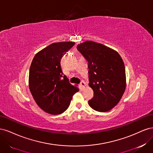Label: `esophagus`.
Instances as JSON below:
<instances>
[{
	"label": "esophagus",
	"mask_w": 153,
	"mask_h": 153,
	"mask_svg": "<svg viewBox=\"0 0 153 153\" xmlns=\"http://www.w3.org/2000/svg\"><path fill=\"white\" fill-rule=\"evenodd\" d=\"M80 85L82 89H83V88H84V87L85 86V83L84 81H82V82H80Z\"/></svg>",
	"instance_id": "1"
}]
</instances>
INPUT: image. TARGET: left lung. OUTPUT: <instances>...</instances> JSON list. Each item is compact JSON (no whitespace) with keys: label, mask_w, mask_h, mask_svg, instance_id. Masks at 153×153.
<instances>
[{"label":"left lung","mask_w":153,"mask_h":153,"mask_svg":"<svg viewBox=\"0 0 153 153\" xmlns=\"http://www.w3.org/2000/svg\"><path fill=\"white\" fill-rule=\"evenodd\" d=\"M77 50L88 62L89 86L94 96L89 101L98 112H107L121 100L126 89V71L120 55L106 46L87 41Z\"/></svg>","instance_id":"left-lung-1"}]
</instances>
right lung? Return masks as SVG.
I'll return each instance as SVG.
<instances>
[{
    "label": "right lung",
    "mask_w": 153,
    "mask_h": 153,
    "mask_svg": "<svg viewBox=\"0 0 153 153\" xmlns=\"http://www.w3.org/2000/svg\"><path fill=\"white\" fill-rule=\"evenodd\" d=\"M74 42L54 43L37 53L29 70V85L39 107L47 113L61 114L68 109L79 89L69 82L61 66L63 55Z\"/></svg>",
    "instance_id": "obj_1"
}]
</instances>
